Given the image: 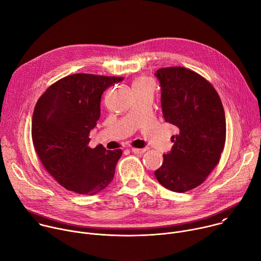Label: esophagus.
<instances>
[{
  "label": "esophagus",
  "mask_w": 261,
  "mask_h": 261,
  "mask_svg": "<svg viewBox=\"0 0 261 261\" xmlns=\"http://www.w3.org/2000/svg\"><path fill=\"white\" fill-rule=\"evenodd\" d=\"M131 151L134 154H143L146 151V148H135V147H132Z\"/></svg>",
  "instance_id": "esophagus-1"
}]
</instances>
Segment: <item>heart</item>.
I'll return each instance as SVG.
<instances>
[{"label": "heart", "instance_id": "1", "mask_svg": "<svg viewBox=\"0 0 261 261\" xmlns=\"http://www.w3.org/2000/svg\"><path fill=\"white\" fill-rule=\"evenodd\" d=\"M148 84H150V83H148V81H146L145 79H139V80L134 82L133 87H135V86H144V85H148Z\"/></svg>", "mask_w": 261, "mask_h": 261}]
</instances>
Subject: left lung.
Wrapping results in <instances>:
<instances>
[{"mask_svg": "<svg viewBox=\"0 0 261 261\" xmlns=\"http://www.w3.org/2000/svg\"><path fill=\"white\" fill-rule=\"evenodd\" d=\"M155 75L164 120L179 130L155 175L166 189L182 193L202 184L220 160L226 138L224 108L214 87L192 70L161 68Z\"/></svg>", "mask_w": 261, "mask_h": 261, "instance_id": "obj_1", "label": "left lung"}]
</instances>
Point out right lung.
Masks as SVG:
<instances>
[{
	"instance_id": "add662e5",
	"label": "right lung",
	"mask_w": 261,
	"mask_h": 261,
	"mask_svg": "<svg viewBox=\"0 0 261 261\" xmlns=\"http://www.w3.org/2000/svg\"><path fill=\"white\" fill-rule=\"evenodd\" d=\"M123 77L79 73L66 76L37 101L32 122L35 150L45 169L67 190L95 195L113 180L122 150L89 146L100 118L103 92Z\"/></svg>"
}]
</instances>
